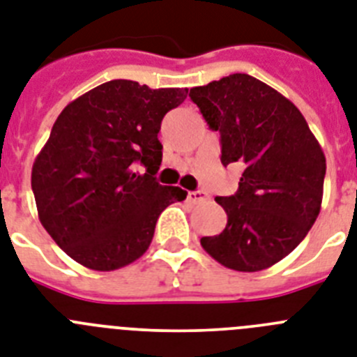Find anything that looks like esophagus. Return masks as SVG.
Instances as JSON below:
<instances>
[{
	"label": "esophagus",
	"mask_w": 357,
	"mask_h": 357,
	"mask_svg": "<svg viewBox=\"0 0 357 357\" xmlns=\"http://www.w3.org/2000/svg\"><path fill=\"white\" fill-rule=\"evenodd\" d=\"M187 197H188V202H192V203H199V202H205V199H208V196H206L203 190H194V192H188Z\"/></svg>",
	"instance_id": "1"
}]
</instances>
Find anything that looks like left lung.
Returning a JSON list of instances; mask_svg holds the SVG:
<instances>
[{"label":"left lung","instance_id":"1","mask_svg":"<svg viewBox=\"0 0 357 357\" xmlns=\"http://www.w3.org/2000/svg\"><path fill=\"white\" fill-rule=\"evenodd\" d=\"M220 132L221 163H241L238 192L215 197L227 227L202 247L227 268L257 272L289 256L308 234L323 199L326 161L292 101L248 74L190 89Z\"/></svg>","mask_w":357,"mask_h":357}]
</instances>
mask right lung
<instances>
[{"instance_id":"obj_1","label":"right lung","mask_w":357,"mask_h":357,"mask_svg":"<svg viewBox=\"0 0 357 357\" xmlns=\"http://www.w3.org/2000/svg\"><path fill=\"white\" fill-rule=\"evenodd\" d=\"M187 92L112 79L59 114L32 167V192L41 225L74 261L101 272L136 261L161 212L187 197L155 181L161 119Z\"/></svg>"}]
</instances>
